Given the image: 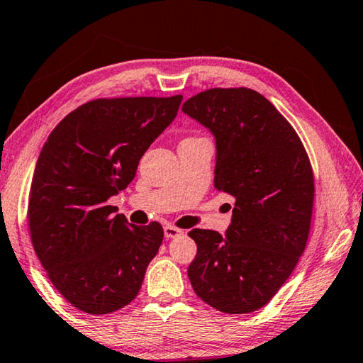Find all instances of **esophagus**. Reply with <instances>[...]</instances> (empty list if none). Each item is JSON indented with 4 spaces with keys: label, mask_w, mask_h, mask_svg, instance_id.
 Returning <instances> with one entry per match:
<instances>
[{
    "label": "esophagus",
    "mask_w": 363,
    "mask_h": 363,
    "mask_svg": "<svg viewBox=\"0 0 363 363\" xmlns=\"http://www.w3.org/2000/svg\"><path fill=\"white\" fill-rule=\"evenodd\" d=\"M163 230H164V237L167 238H176V237L184 235L182 229H179V227H176V225H171V224L164 225Z\"/></svg>",
    "instance_id": "obj_1"
}]
</instances>
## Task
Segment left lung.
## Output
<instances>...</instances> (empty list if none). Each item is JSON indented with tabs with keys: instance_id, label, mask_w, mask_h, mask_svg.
Masks as SVG:
<instances>
[{
	"instance_id": "8db88e82",
	"label": "left lung",
	"mask_w": 363,
	"mask_h": 363,
	"mask_svg": "<svg viewBox=\"0 0 363 363\" xmlns=\"http://www.w3.org/2000/svg\"><path fill=\"white\" fill-rule=\"evenodd\" d=\"M182 110L214 134V187L235 199L225 237L189 232L196 243L189 280L214 309L248 314L275 296L306 248L315 192L309 157L285 116L250 88L206 89Z\"/></svg>"
}]
</instances>
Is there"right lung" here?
I'll return each mask as SVG.
<instances>
[{
	"label": "right lung",
	"mask_w": 363,
	"mask_h": 363,
	"mask_svg": "<svg viewBox=\"0 0 363 363\" xmlns=\"http://www.w3.org/2000/svg\"><path fill=\"white\" fill-rule=\"evenodd\" d=\"M181 101V94L89 101L43 145L28 196L30 237L54 288L86 314L130 304L158 253L162 224L133 225L107 201L134 179Z\"/></svg>",
	"instance_id": "add662e5"
}]
</instances>
